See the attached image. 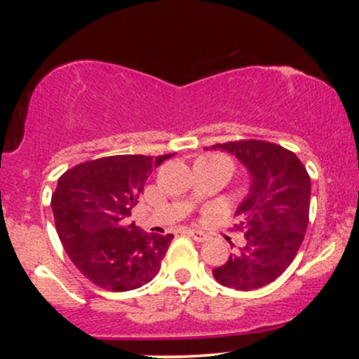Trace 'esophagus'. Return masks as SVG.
Instances as JSON below:
<instances>
[{
    "label": "esophagus",
    "instance_id": "obj_1",
    "mask_svg": "<svg viewBox=\"0 0 359 359\" xmlns=\"http://www.w3.org/2000/svg\"><path fill=\"white\" fill-rule=\"evenodd\" d=\"M189 234H191L192 240L197 243H204L209 240V234H205L204 231H197V229H189Z\"/></svg>",
    "mask_w": 359,
    "mask_h": 359
}]
</instances>
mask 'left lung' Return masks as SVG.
<instances>
[{
  "instance_id": "obj_1",
  "label": "left lung",
  "mask_w": 359,
  "mask_h": 359,
  "mask_svg": "<svg viewBox=\"0 0 359 359\" xmlns=\"http://www.w3.org/2000/svg\"><path fill=\"white\" fill-rule=\"evenodd\" d=\"M212 148L236 156L250 174L248 194L236 209V228L246 241L212 275L236 290L265 287L287 270L302 245L311 177L297 155L275 143L241 140Z\"/></svg>"
}]
</instances>
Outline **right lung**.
<instances>
[{"label": "right lung", "instance_id": "add662e5", "mask_svg": "<svg viewBox=\"0 0 359 359\" xmlns=\"http://www.w3.org/2000/svg\"><path fill=\"white\" fill-rule=\"evenodd\" d=\"M170 155H114L65 172L52 196L65 253L97 287L126 292L158 273L174 234H148L128 224L151 170Z\"/></svg>", "mask_w": 359, "mask_h": 359}]
</instances>
